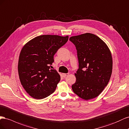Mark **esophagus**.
I'll list each match as a JSON object with an SVG mask.
<instances>
[{
  "mask_svg": "<svg viewBox=\"0 0 129 129\" xmlns=\"http://www.w3.org/2000/svg\"><path fill=\"white\" fill-rule=\"evenodd\" d=\"M69 73H62V76H63L64 77H65L68 76L69 75Z\"/></svg>",
  "mask_w": 129,
  "mask_h": 129,
  "instance_id": "obj_1",
  "label": "esophagus"
}]
</instances>
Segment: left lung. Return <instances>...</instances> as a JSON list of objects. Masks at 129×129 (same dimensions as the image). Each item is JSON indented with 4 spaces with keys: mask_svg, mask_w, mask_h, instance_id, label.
Listing matches in <instances>:
<instances>
[{
    "mask_svg": "<svg viewBox=\"0 0 129 129\" xmlns=\"http://www.w3.org/2000/svg\"><path fill=\"white\" fill-rule=\"evenodd\" d=\"M69 40L76 46L79 63L72 89L81 98L93 99L110 80L112 70L111 52L100 38L90 33L71 37Z\"/></svg>",
    "mask_w": 129,
    "mask_h": 129,
    "instance_id": "left-lung-1",
    "label": "left lung"
}]
</instances>
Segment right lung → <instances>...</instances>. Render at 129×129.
I'll list each match as a JSON object with an SVG mask.
<instances>
[{
    "instance_id": "add662e5",
    "label": "right lung",
    "mask_w": 129,
    "mask_h": 129,
    "mask_svg": "<svg viewBox=\"0 0 129 129\" xmlns=\"http://www.w3.org/2000/svg\"><path fill=\"white\" fill-rule=\"evenodd\" d=\"M69 36L42 35L29 41L22 49L18 70L22 86L33 98L41 99L54 92L60 77L51 69L54 55L68 42Z\"/></svg>"
}]
</instances>
